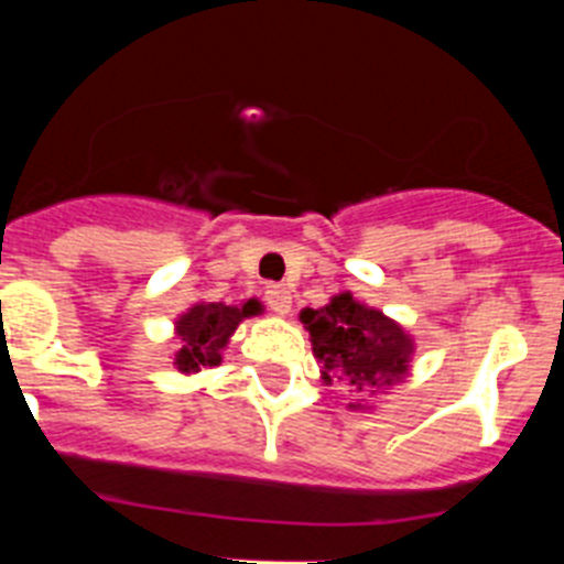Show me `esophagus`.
Listing matches in <instances>:
<instances>
[{
    "mask_svg": "<svg viewBox=\"0 0 564 564\" xmlns=\"http://www.w3.org/2000/svg\"><path fill=\"white\" fill-rule=\"evenodd\" d=\"M265 302H268V307L276 313V316H288V313H291V305H293V296L285 285H271L265 291Z\"/></svg>",
    "mask_w": 564,
    "mask_h": 564,
    "instance_id": "34e87169",
    "label": "esophagus"
}]
</instances>
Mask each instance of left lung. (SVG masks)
Segmentation results:
<instances>
[{
    "mask_svg": "<svg viewBox=\"0 0 564 564\" xmlns=\"http://www.w3.org/2000/svg\"><path fill=\"white\" fill-rule=\"evenodd\" d=\"M311 333L313 356L322 361V383L344 381L356 395H376L410 372L415 341L395 318L383 316L376 307L338 293L330 305L305 307L299 313ZM350 410H370L364 398L350 403Z\"/></svg>",
    "mask_w": 564,
    "mask_h": 564,
    "instance_id": "left-lung-1",
    "label": "left lung"
}]
</instances>
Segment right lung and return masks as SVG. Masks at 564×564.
<instances>
[{
    "label": "right lung",
    "instance_id": "add662e5",
    "mask_svg": "<svg viewBox=\"0 0 564 564\" xmlns=\"http://www.w3.org/2000/svg\"><path fill=\"white\" fill-rule=\"evenodd\" d=\"M262 311L265 307L257 299H248L239 307L223 305V302H197V305H192L174 322V333H177L174 367L186 372V376L188 372H200L203 367H217L239 322L259 316Z\"/></svg>",
    "mask_w": 564,
    "mask_h": 564
}]
</instances>
